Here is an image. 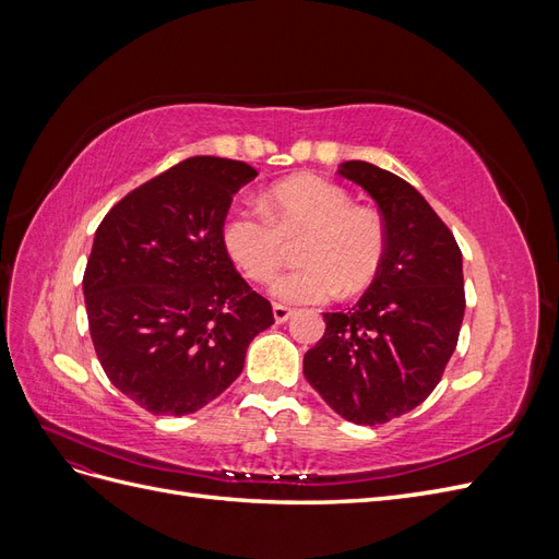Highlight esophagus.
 <instances>
[{
    "instance_id": "obj_1",
    "label": "esophagus",
    "mask_w": 559,
    "mask_h": 559,
    "mask_svg": "<svg viewBox=\"0 0 559 559\" xmlns=\"http://www.w3.org/2000/svg\"><path fill=\"white\" fill-rule=\"evenodd\" d=\"M273 317H275V321L277 324H284V321H289L292 317H294V310L292 308H286V306H273Z\"/></svg>"
}]
</instances>
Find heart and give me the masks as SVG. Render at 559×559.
Returning <instances> with one entry per match:
<instances>
[{
  "label": "heart",
  "instance_id": "1",
  "mask_svg": "<svg viewBox=\"0 0 559 559\" xmlns=\"http://www.w3.org/2000/svg\"><path fill=\"white\" fill-rule=\"evenodd\" d=\"M302 261L270 284L280 302H321L357 294L373 282L384 259L386 233L378 212L352 205V195L319 175L289 177L270 189L261 210H235L222 228L233 263L265 282L284 261L286 240Z\"/></svg>",
  "mask_w": 559,
  "mask_h": 559
}]
</instances>
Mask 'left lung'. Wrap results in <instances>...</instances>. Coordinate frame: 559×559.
Returning a JSON list of instances; mask_svg holds the SVG:
<instances>
[{
	"mask_svg": "<svg viewBox=\"0 0 559 559\" xmlns=\"http://www.w3.org/2000/svg\"><path fill=\"white\" fill-rule=\"evenodd\" d=\"M337 175L376 200L386 233L384 259L357 306L324 312L326 333L302 373L329 408L376 427L411 413L441 382L464 319L462 251L421 193L364 160Z\"/></svg>",
	"mask_w": 559,
	"mask_h": 559,
	"instance_id": "left-lung-1",
	"label": "left lung"
}]
</instances>
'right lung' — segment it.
Returning a JSON list of instances; mask_svg holds the SVG:
<instances>
[{"instance_id":"1","label":"right lung","mask_w":559,"mask_h":559,"mask_svg":"<svg viewBox=\"0 0 559 559\" xmlns=\"http://www.w3.org/2000/svg\"><path fill=\"white\" fill-rule=\"evenodd\" d=\"M251 165L198 156L142 183L99 224L83 275L91 337L107 378L154 415H191L245 368L275 324L222 240Z\"/></svg>"}]
</instances>
